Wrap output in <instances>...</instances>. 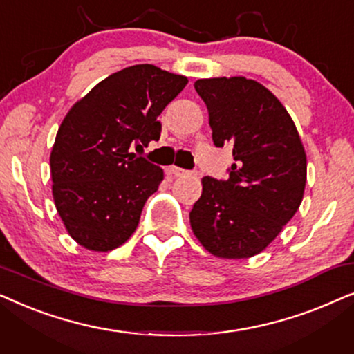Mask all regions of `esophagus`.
Here are the masks:
<instances>
[{
  "label": "esophagus",
  "mask_w": 354,
  "mask_h": 354,
  "mask_svg": "<svg viewBox=\"0 0 354 354\" xmlns=\"http://www.w3.org/2000/svg\"><path fill=\"white\" fill-rule=\"evenodd\" d=\"M167 174L172 177H183V176H187L188 171H185V169H182V167H177V166H169Z\"/></svg>",
  "instance_id": "1"
}]
</instances>
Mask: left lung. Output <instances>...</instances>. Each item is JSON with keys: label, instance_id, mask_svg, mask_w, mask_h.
<instances>
[{"label": "left lung", "instance_id": "left-lung-1", "mask_svg": "<svg viewBox=\"0 0 354 354\" xmlns=\"http://www.w3.org/2000/svg\"><path fill=\"white\" fill-rule=\"evenodd\" d=\"M206 103L212 142L230 145L227 180L203 177L190 211L193 234L217 258L258 254L301 205L306 153L283 104L258 82L217 77L195 82Z\"/></svg>", "mask_w": 354, "mask_h": 354}]
</instances>
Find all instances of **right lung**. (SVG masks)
I'll return each instance as SVG.
<instances>
[{"mask_svg":"<svg viewBox=\"0 0 354 354\" xmlns=\"http://www.w3.org/2000/svg\"><path fill=\"white\" fill-rule=\"evenodd\" d=\"M187 84V77L153 64L130 66L101 80L67 113L50 166L56 209L77 243L111 251L137 229L164 172L132 148L159 140L158 115Z\"/></svg>","mask_w":354,"mask_h":354,"instance_id":"right-lung-1","label":"right lung"}]
</instances>
